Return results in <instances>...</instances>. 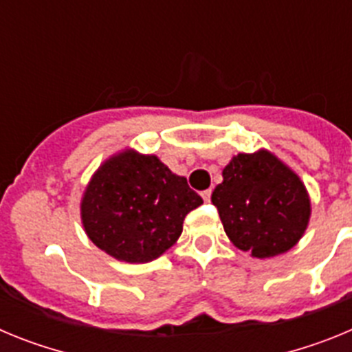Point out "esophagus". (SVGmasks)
<instances>
[{
	"label": "esophagus",
	"instance_id": "obj_1",
	"mask_svg": "<svg viewBox=\"0 0 352 352\" xmlns=\"http://www.w3.org/2000/svg\"><path fill=\"white\" fill-rule=\"evenodd\" d=\"M201 195H203L204 203H210V201H211V190H204Z\"/></svg>",
	"mask_w": 352,
	"mask_h": 352
}]
</instances>
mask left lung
Here are the masks:
<instances>
[{
    "label": "left lung",
    "mask_w": 352,
    "mask_h": 352,
    "mask_svg": "<svg viewBox=\"0 0 352 352\" xmlns=\"http://www.w3.org/2000/svg\"><path fill=\"white\" fill-rule=\"evenodd\" d=\"M222 176L211 203L234 247L268 259L300 241L310 220V197L291 167L259 149L232 157Z\"/></svg>",
    "instance_id": "obj_1"
}]
</instances>
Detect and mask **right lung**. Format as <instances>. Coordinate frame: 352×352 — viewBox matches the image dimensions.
<instances>
[{"label": "right lung", "mask_w": 352, "mask_h": 352, "mask_svg": "<svg viewBox=\"0 0 352 352\" xmlns=\"http://www.w3.org/2000/svg\"><path fill=\"white\" fill-rule=\"evenodd\" d=\"M203 204L186 178L155 155L125 149L89 179L80 219L96 247L125 263H149L178 241L183 220Z\"/></svg>", "instance_id": "1"}]
</instances>
